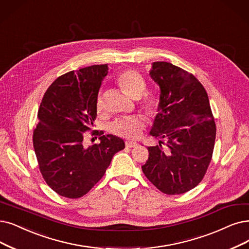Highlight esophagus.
I'll use <instances>...</instances> for the list:
<instances>
[{"mask_svg": "<svg viewBox=\"0 0 249 249\" xmlns=\"http://www.w3.org/2000/svg\"><path fill=\"white\" fill-rule=\"evenodd\" d=\"M125 146L128 148H136V147H138V143L134 142V141H126Z\"/></svg>", "mask_w": 249, "mask_h": 249, "instance_id": "esophagus-1", "label": "esophagus"}]
</instances>
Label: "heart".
Returning <instances> with one entry per match:
<instances>
[{"instance_id":"1","label":"heart","mask_w":249,"mask_h":249,"mask_svg":"<svg viewBox=\"0 0 249 249\" xmlns=\"http://www.w3.org/2000/svg\"><path fill=\"white\" fill-rule=\"evenodd\" d=\"M117 84L126 95L133 98L140 97L146 89L144 77L133 69H127V71L119 73L117 76ZM159 104H160V100L155 93H148L142 100V105L145 111L151 115L157 113ZM96 108L98 111L103 110L104 108L103 98L100 95L96 99ZM144 126L145 123L142 118L130 116L116 119L111 124L110 130L114 135L119 137L136 139L141 136Z\"/></svg>"}]
</instances>
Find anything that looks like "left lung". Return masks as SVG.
<instances>
[{
	"instance_id": "8db88e82",
	"label": "left lung",
	"mask_w": 249,
	"mask_h": 249,
	"mask_svg": "<svg viewBox=\"0 0 249 249\" xmlns=\"http://www.w3.org/2000/svg\"><path fill=\"white\" fill-rule=\"evenodd\" d=\"M150 76L160 89L150 131L159 145L148 147L142 171L162 193L183 194L202 181L212 160L216 128L210 100L192 73L172 63L153 62Z\"/></svg>"
}]
</instances>
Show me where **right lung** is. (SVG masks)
Instances as JSON below:
<instances>
[{
    "mask_svg": "<svg viewBox=\"0 0 249 249\" xmlns=\"http://www.w3.org/2000/svg\"><path fill=\"white\" fill-rule=\"evenodd\" d=\"M108 65H92L59 76L48 88L37 111L33 141L39 172L48 186L67 198L86 195L101 180L123 139L99 135L85 146V133L97 116L96 99ZM95 135V132L93 133Z\"/></svg>",
    "mask_w": 249,
    "mask_h": 249,
    "instance_id": "obj_1",
    "label": "right lung"
}]
</instances>
